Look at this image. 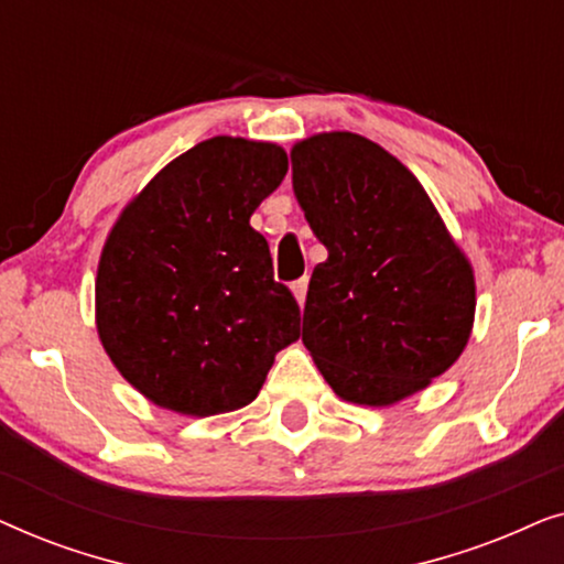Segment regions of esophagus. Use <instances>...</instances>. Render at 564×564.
I'll return each instance as SVG.
<instances>
[{"mask_svg":"<svg viewBox=\"0 0 564 564\" xmlns=\"http://www.w3.org/2000/svg\"><path fill=\"white\" fill-rule=\"evenodd\" d=\"M292 295H295L297 305L303 307L305 305V295H307V276H303V280H297L295 284H292Z\"/></svg>","mask_w":564,"mask_h":564,"instance_id":"esophagus-1","label":"esophagus"}]
</instances>
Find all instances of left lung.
<instances>
[{
  "mask_svg": "<svg viewBox=\"0 0 564 564\" xmlns=\"http://www.w3.org/2000/svg\"><path fill=\"white\" fill-rule=\"evenodd\" d=\"M292 189L328 259L313 269L303 344L346 403L426 390L465 351L475 272L421 182L349 130L297 141Z\"/></svg>",
  "mask_w": 564,
  "mask_h": 564,
  "instance_id": "1",
  "label": "left lung"
}]
</instances>
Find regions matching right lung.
<instances>
[{"instance_id": "add662e5", "label": "right lung", "mask_w": 564, "mask_h": 564, "mask_svg": "<svg viewBox=\"0 0 564 564\" xmlns=\"http://www.w3.org/2000/svg\"><path fill=\"white\" fill-rule=\"evenodd\" d=\"M284 174L282 145L215 135L115 220L97 264V334L153 405L195 419L238 411L300 338V307L249 223Z\"/></svg>"}]
</instances>
